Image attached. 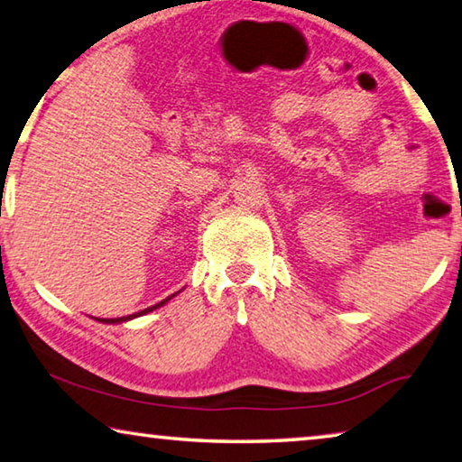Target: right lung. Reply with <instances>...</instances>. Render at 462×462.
Returning <instances> with one entry per match:
<instances>
[{"mask_svg": "<svg viewBox=\"0 0 462 462\" xmlns=\"http://www.w3.org/2000/svg\"><path fill=\"white\" fill-rule=\"evenodd\" d=\"M179 293V291H177ZM177 293H173V295H169L167 300H162V301H159V303H154V306H151V308H146V310H143V311H138V314H132V316H124V318H99L97 322H104V324H120V322H126V319H132V318H136V316H143V314H148V311H152V310H156V308H162L165 306V303L171 300V297H175Z\"/></svg>", "mask_w": 462, "mask_h": 462, "instance_id": "right-lung-1", "label": "right lung"}]
</instances>
